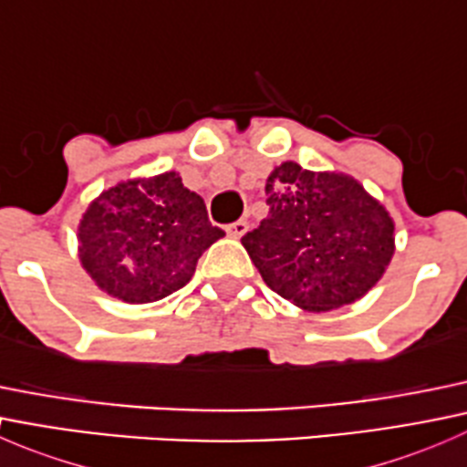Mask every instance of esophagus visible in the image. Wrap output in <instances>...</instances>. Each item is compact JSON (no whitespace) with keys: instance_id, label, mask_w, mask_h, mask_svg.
Returning <instances> with one entry per match:
<instances>
[{"instance_id":"obj_1","label":"esophagus","mask_w":467,"mask_h":467,"mask_svg":"<svg viewBox=\"0 0 467 467\" xmlns=\"http://www.w3.org/2000/svg\"><path fill=\"white\" fill-rule=\"evenodd\" d=\"M225 230H228V234H230V237L239 239V237H242V234L246 233V230H248V221L239 219V221H234V223H230L228 228H225Z\"/></svg>"}]
</instances>
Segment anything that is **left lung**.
Listing matches in <instances>:
<instances>
[{"label": "left lung", "mask_w": 467, "mask_h": 467, "mask_svg": "<svg viewBox=\"0 0 467 467\" xmlns=\"http://www.w3.org/2000/svg\"><path fill=\"white\" fill-rule=\"evenodd\" d=\"M268 216L242 237L264 282L307 312H329L378 285L393 257V219L343 173L285 162L266 181Z\"/></svg>", "instance_id": "obj_1"}]
</instances>
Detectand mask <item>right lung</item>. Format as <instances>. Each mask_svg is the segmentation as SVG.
Segmentation results:
<instances>
[{"label": "right lung", "instance_id": "right-lung-1", "mask_svg": "<svg viewBox=\"0 0 467 467\" xmlns=\"http://www.w3.org/2000/svg\"><path fill=\"white\" fill-rule=\"evenodd\" d=\"M223 230L176 171L119 182L103 192L78 225L81 264L106 294L155 303L182 289Z\"/></svg>", "mask_w": 467, "mask_h": 467}]
</instances>
